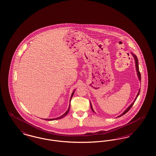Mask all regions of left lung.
Segmentation results:
<instances>
[{
    "label": "left lung",
    "mask_w": 156,
    "mask_h": 156,
    "mask_svg": "<svg viewBox=\"0 0 156 156\" xmlns=\"http://www.w3.org/2000/svg\"><path fill=\"white\" fill-rule=\"evenodd\" d=\"M132 54L133 55V56L134 58V60H135V63H136V71H137V76H138V78H139V80L141 81V74H140V71H139V62H138V59H137V57H136V55H135L134 54L133 52H132ZM140 89H139V92H138V94H137V96L136 97V98H135V99H134V101H133V102L132 103V104H131L127 109H126V110L125 111L123 112V113H122V114H121L120 116H119L118 117H120V116H123V115H124L125 113H126L127 112L129 111L130 109V108L132 107V106L133 105L134 103V102L136 101V99H137V97L139 96V93H140ZM90 108H91V109H92V111L94 112H95L94 111V109H93V108H92V105H91V103H90Z\"/></svg>",
    "instance_id": "1"
}]
</instances>
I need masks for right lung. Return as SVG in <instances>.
<instances>
[{"mask_svg": "<svg viewBox=\"0 0 156 156\" xmlns=\"http://www.w3.org/2000/svg\"><path fill=\"white\" fill-rule=\"evenodd\" d=\"M74 90V91H73V94H72V95H71V98H70V102H71V98H73V95H74V94L75 92ZM70 104H69V108H68V110H67V112L64 114V115H62V116H59L58 118H54V119H45V120H58V119H61V118H64L65 116H66L67 114H68V113L69 112V109H70Z\"/></svg>", "mask_w": 156, "mask_h": 156, "instance_id": "add662e5", "label": "right lung"}]
</instances>
